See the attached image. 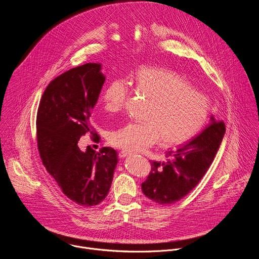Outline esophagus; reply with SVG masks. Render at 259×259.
Wrapping results in <instances>:
<instances>
[{"label":"esophagus","mask_w":259,"mask_h":259,"mask_svg":"<svg viewBox=\"0 0 259 259\" xmlns=\"http://www.w3.org/2000/svg\"><path fill=\"white\" fill-rule=\"evenodd\" d=\"M130 154L129 153H127V152H121L120 154H119V157L121 158V159H124V158H126L127 156H129Z\"/></svg>","instance_id":"esophagus-1"}]
</instances>
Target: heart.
<instances>
[{
    "label": "heart",
    "instance_id": "obj_1",
    "mask_svg": "<svg viewBox=\"0 0 259 259\" xmlns=\"http://www.w3.org/2000/svg\"><path fill=\"white\" fill-rule=\"evenodd\" d=\"M134 86L151 104L143 117L144 123L130 122L109 132L108 142L118 149L141 152L159 141L165 147L177 146L189 141L207 120L209 102L206 96L173 70L140 67ZM128 93L124 80L109 82L101 96L103 109L108 114L119 113Z\"/></svg>",
    "mask_w": 259,
    "mask_h": 259
}]
</instances>
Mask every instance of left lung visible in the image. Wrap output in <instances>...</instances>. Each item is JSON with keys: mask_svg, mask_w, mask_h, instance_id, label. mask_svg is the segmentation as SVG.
<instances>
[{"mask_svg": "<svg viewBox=\"0 0 259 259\" xmlns=\"http://www.w3.org/2000/svg\"><path fill=\"white\" fill-rule=\"evenodd\" d=\"M225 133V123L211 117L200 134L176 151H169L165 162H152L150 175L141 184L143 194L161 205L186 197L211 166Z\"/></svg>", "mask_w": 259, "mask_h": 259, "instance_id": "left-lung-1", "label": "left lung"}]
</instances>
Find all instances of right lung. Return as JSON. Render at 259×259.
I'll use <instances>...</instances> for the list:
<instances>
[{
  "instance_id": "obj_1",
  "label": "right lung",
  "mask_w": 259,
  "mask_h": 259,
  "mask_svg": "<svg viewBox=\"0 0 259 259\" xmlns=\"http://www.w3.org/2000/svg\"><path fill=\"white\" fill-rule=\"evenodd\" d=\"M104 81L101 63L71 68L47 86L36 115V139L44 166L62 193L84 207L105 199L118 164L112 147L97 153L90 145L86 151L78 145L87 132L94 135L90 117Z\"/></svg>"
}]
</instances>
